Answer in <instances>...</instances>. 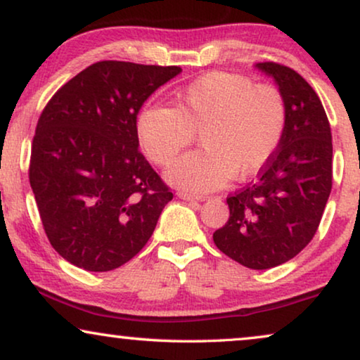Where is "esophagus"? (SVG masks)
<instances>
[{
	"label": "esophagus",
	"mask_w": 360,
	"mask_h": 360,
	"mask_svg": "<svg viewBox=\"0 0 360 360\" xmlns=\"http://www.w3.org/2000/svg\"><path fill=\"white\" fill-rule=\"evenodd\" d=\"M179 198L185 200V201H203L205 196L203 195H193V193H188V191H179Z\"/></svg>",
	"instance_id": "esophagus-1"
}]
</instances>
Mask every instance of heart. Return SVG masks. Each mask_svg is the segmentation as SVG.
Wrapping results in <instances>:
<instances>
[{
	"label": "heart",
	"instance_id": "heart-1",
	"mask_svg": "<svg viewBox=\"0 0 360 360\" xmlns=\"http://www.w3.org/2000/svg\"><path fill=\"white\" fill-rule=\"evenodd\" d=\"M287 127V103L270 83L229 72L196 78L175 98V108L147 105L136 132L147 157L160 167L174 162L195 141L203 149L176 160L167 179L180 188L210 191L231 176L259 174L277 152Z\"/></svg>",
	"mask_w": 360,
	"mask_h": 360
}]
</instances>
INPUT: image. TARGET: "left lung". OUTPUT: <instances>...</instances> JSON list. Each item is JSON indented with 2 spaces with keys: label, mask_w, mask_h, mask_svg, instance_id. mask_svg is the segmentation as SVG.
<instances>
[{
  "label": "left lung",
  "mask_w": 360,
  "mask_h": 360,
  "mask_svg": "<svg viewBox=\"0 0 360 360\" xmlns=\"http://www.w3.org/2000/svg\"><path fill=\"white\" fill-rule=\"evenodd\" d=\"M287 103L282 142L257 179L228 196L229 219L214 231L221 252L248 269L265 270L307 248L333 186V139L321 100L287 65L262 62Z\"/></svg>",
  "instance_id": "left-lung-1"
}]
</instances>
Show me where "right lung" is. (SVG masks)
Instances as JSON below:
<instances>
[{"instance_id":"right-lung-1","label":"right lung","mask_w":360,"mask_h":360,"mask_svg":"<svg viewBox=\"0 0 360 360\" xmlns=\"http://www.w3.org/2000/svg\"><path fill=\"white\" fill-rule=\"evenodd\" d=\"M180 72L101 60L44 108L29 181L49 243L77 267L108 272L129 262L174 198L137 149L136 120L147 98Z\"/></svg>"}]
</instances>
